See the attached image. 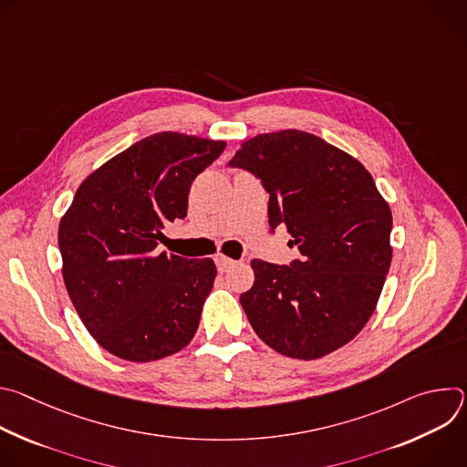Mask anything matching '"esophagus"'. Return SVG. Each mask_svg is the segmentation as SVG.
Here are the masks:
<instances>
[{
	"mask_svg": "<svg viewBox=\"0 0 467 467\" xmlns=\"http://www.w3.org/2000/svg\"><path fill=\"white\" fill-rule=\"evenodd\" d=\"M216 265H218V270L220 272H229L233 265L236 264L233 258H229V256H225V254H216Z\"/></svg>",
	"mask_w": 467,
	"mask_h": 467,
	"instance_id": "esophagus-1",
	"label": "esophagus"
}]
</instances>
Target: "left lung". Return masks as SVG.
<instances>
[{
    "mask_svg": "<svg viewBox=\"0 0 467 467\" xmlns=\"http://www.w3.org/2000/svg\"><path fill=\"white\" fill-rule=\"evenodd\" d=\"M229 166L254 173L270 193V225L294 238L290 265L251 260L254 283L240 296L258 338L299 360L351 342L371 317L391 264V211L371 173L310 132L249 139Z\"/></svg>",
    "mask_w": 467,
    "mask_h": 467,
    "instance_id": "left-lung-1",
    "label": "left lung"
}]
</instances>
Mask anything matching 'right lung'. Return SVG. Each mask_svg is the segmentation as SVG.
Segmentation results:
<instances>
[{"label": "right lung", "mask_w": 467, "mask_h": 467, "mask_svg": "<svg viewBox=\"0 0 467 467\" xmlns=\"http://www.w3.org/2000/svg\"><path fill=\"white\" fill-rule=\"evenodd\" d=\"M225 146L155 132L94 170L60 218L66 290L92 338L110 355L151 362L193 338L216 264L159 253L157 245L164 227L186 216L193 179Z\"/></svg>", "instance_id": "1"}]
</instances>
